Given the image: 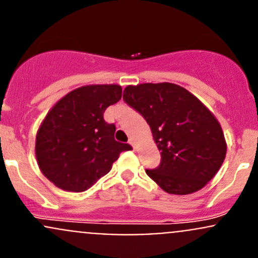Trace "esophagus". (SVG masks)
I'll return each mask as SVG.
<instances>
[{"label":"esophagus","mask_w":258,"mask_h":258,"mask_svg":"<svg viewBox=\"0 0 258 258\" xmlns=\"http://www.w3.org/2000/svg\"><path fill=\"white\" fill-rule=\"evenodd\" d=\"M128 143H130V145H131V146H132V147H134V150H135V148H136V145H135V141H134V140H132V138H131V140H130V141H128Z\"/></svg>","instance_id":"obj_1"}]
</instances>
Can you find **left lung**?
<instances>
[{"instance_id":"8db88e82","label":"left lung","mask_w":258,"mask_h":258,"mask_svg":"<svg viewBox=\"0 0 258 258\" xmlns=\"http://www.w3.org/2000/svg\"><path fill=\"white\" fill-rule=\"evenodd\" d=\"M123 100L145 117L161 151V164L146 169L148 177L169 194H191L207 185L226 156L224 132L209 108L172 83L128 85Z\"/></svg>"}]
</instances>
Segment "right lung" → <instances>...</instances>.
Listing matches in <instances>:
<instances>
[{"label":"right lung","mask_w":258,"mask_h":258,"mask_svg":"<svg viewBox=\"0 0 258 258\" xmlns=\"http://www.w3.org/2000/svg\"><path fill=\"white\" fill-rule=\"evenodd\" d=\"M120 85H88L61 97L40 124L36 137L39 169L67 191L88 190L107 174L121 152L131 146L115 140L116 127L105 110L120 101Z\"/></svg>","instance_id":"obj_1"}]
</instances>
